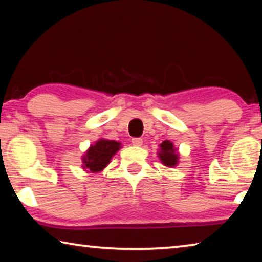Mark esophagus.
<instances>
[{"label":"esophagus","mask_w":262,"mask_h":262,"mask_svg":"<svg viewBox=\"0 0 262 262\" xmlns=\"http://www.w3.org/2000/svg\"><path fill=\"white\" fill-rule=\"evenodd\" d=\"M132 143L134 147H141V145L143 144V140L140 139V137H135V139L132 140Z\"/></svg>","instance_id":"obj_1"}]
</instances>
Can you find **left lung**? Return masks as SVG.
Returning a JSON list of instances; mask_svg holds the SVG:
<instances>
[{
	"instance_id": "obj_1",
	"label": "left lung",
	"mask_w": 262,
	"mask_h": 262,
	"mask_svg": "<svg viewBox=\"0 0 262 262\" xmlns=\"http://www.w3.org/2000/svg\"><path fill=\"white\" fill-rule=\"evenodd\" d=\"M157 156L159 161L166 167H176L178 166L180 161L179 149L176 148L173 142L171 141H163L159 144V150L157 151Z\"/></svg>"
}]
</instances>
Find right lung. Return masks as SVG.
<instances>
[{
  "label": "right lung",
  "instance_id": "right-lung-1",
  "mask_svg": "<svg viewBox=\"0 0 262 262\" xmlns=\"http://www.w3.org/2000/svg\"><path fill=\"white\" fill-rule=\"evenodd\" d=\"M121 148L120 142L100 137L95 143L90 144L81 157L83 171L86 173H99L108 165L114 155Z\"/></svg>",
  "mask_w": 262,
  "mask_h": 262
}]
</instances>
